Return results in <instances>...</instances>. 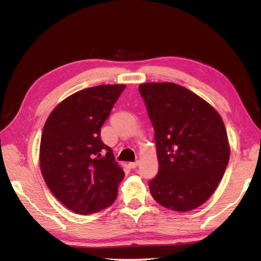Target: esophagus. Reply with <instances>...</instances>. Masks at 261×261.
<instances>
[{
    "instance_id": "esophagus-1",
    "label": "esophagus",
    "mask_w": 261,
    "mask_h": 261,
    "mask_svg": "<svg viewBox=\"0 0 261 261\" xmlns=\"http://www.w3.org/2000/svg\"><path fill=\"white\" fill-rule=\"evenodd\" d=\"M139 165V161H135V162H129V167L131 169H135V168Z\"/></svg>"
}]
</instances>
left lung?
Returning a JSON list of instances; mask_svg holds the SVG:
<instances>
[{
  "label": "left lung",
  "instance_id": "obj_1",
  "mask_svg": "<svg viewBox=\"0 0 261 261\" xmlns=\"http://www.w3.org/2000/svg\"><path fill=\"white\" fill-rule=\"evenodd\" d=\"M154 127L158 175L152 196L167 208L188 212L218 188L230 156L226 126L204 99L174 83L139 86Z\"/></svg>",
  "mask_w": 261,
  "mask_h": 261
}]
</instances>
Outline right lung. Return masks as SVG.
<instances>
[{
	"label": "right lung",
	"instance_id": "obj_1",
	"mask_svg": "<svg viewBox=\"0 0 261 261\" xmlns=\"http://www.w3.org/2000/svg\"><path fill=\"white\" fill-rule=\"evenodd\" d=\"M125 85H99L68 96L50 113L40 143V168L51 193L77 214H93L117 198L124 171L101 140Z\"/></svg>",
	"mask_w": 261,
	"mask_h": 261
}]
</instances>
